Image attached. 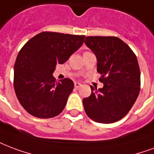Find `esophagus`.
I'll return each mask as SVG.
<instances>
[{
  "mask_svg": "<svg viewBox=\"0 0 154 154\" xmlns=\"http://www.w3.org/2000/svg\"><path fill=\"white\" fill-rule=\"evenodd\" d=\"M82 84L81 83H79V82H75L74 83V87L76 88V89H78V88H80L81 86H82Z\"/></svg>",
  "mask_w": 154,
  "mask_h": 154,
  "instance_id": "esophagus-1",
  "label": "esophagus"
}]
</instances>
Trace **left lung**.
Segmentation results:
<instances>
[{"label":"left lung","instance_id":"1","mask_svg":"<svg viewBox=\"0 0 154 154\" xmlns=\"http://www.w3.org/2000/svg\"><path fill=\"white\" fill-rule=\"evenodd\" d=\"M85 43L95 54L102 89L91 88L83 99L88 117L102 124L124 118L134 105L140 90V71L129 46L116 36H87Z\"/></svg>","mask_w":154,"mask_h":154}]
</instances>
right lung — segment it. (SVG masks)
I'll return each instance as SVG.
<instances>
[{
    "instance_id": "obj_1",
    "label": "right lung",
    "mask_w": 154,
    "mask_h": 154,
    "mask_svg": "<svg viewBox=\"0 0 154 154\" xmlns=\"http://www.w3.org/2000/svg\"><path fill=\"white\" fill-rule=\"evenodd\" d=\"M85 35L43 31L25 43L14 64V87L17 98L28 113L49 119L61 113L74 84L53 77L57 64H64L81 48Z\"/></svg>"
}]
</instances>
